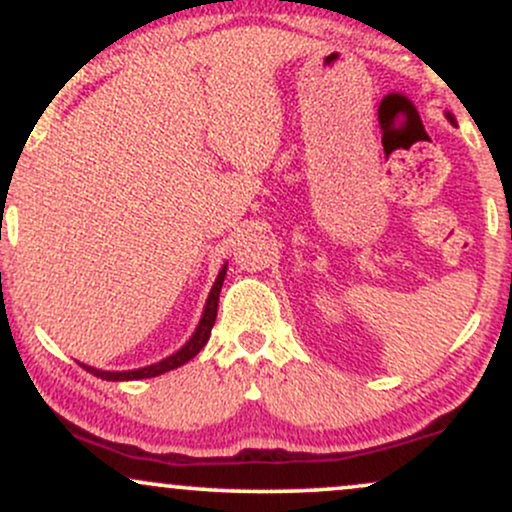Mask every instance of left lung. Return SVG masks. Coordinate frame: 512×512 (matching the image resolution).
<instances>
[{"instance_id":"8db88e82","label":"left lung","mask_w":512,"mask_h":512,"mask_svg":"<svg viewBox=\"0 0 512 512\" xmlns=\"http://www.w3.org/2000/svg\"><path fill=\"white\" fill-rule=\"evenodd\" d=\"M445 115H448V120H450V122H452V125H455V117H452V115H450V113H445Z\"/></svg>"}]
</instances>
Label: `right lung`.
Segmentation results:
<instances>
[{
	"mask_svg": "<svg viewBox=\"0 0 512 512\" xmlns=\"http://www.w3.org/2000/svg\"><path fill=\"white\" fill-rule=\"evenodd\" d=\"M223 279H226V264H223L219 276H216L214 286H211L207 305H204L202 320H199L195 334H192L190 342L182 346L180 351H175L173 356L163 358V361L154 363V366L137 368V370H98V368L84 366V363H81V366H84L91 375H96V378H103V380H142V378H156V375L168 373V370H173V368L182 366V363H187L190 358H195L199 351L204 349V344L209 342L211 327H214V322H216V308H219V293H221Z\"/></svg>",
	"mask_w": 512,
	"mask_h": 512,
	"instance_id": "right-lung-1",
	"label": "right lung"
}]
</instances>
